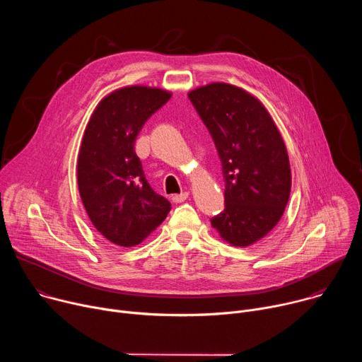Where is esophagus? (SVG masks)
I'll return each instance as SVG.
<instances>
[{
	"label": "esophagus",
	"mask_w": 362,
	"mask_h": 362,
	"mask_svg": "<svg viewBox=\"0 0 362 362\" xmlns=\"http://www.w3.org/2000/svg\"><path fill=\"white\" fill-rule=\"evenodd\" d=\"M187 197H189V193H187V192H182V193H179V194H173V196H172V200H173L175 203H182V202H185Z\"/></svg>",
	"instance_id": "obj_1"
}]
</instances>
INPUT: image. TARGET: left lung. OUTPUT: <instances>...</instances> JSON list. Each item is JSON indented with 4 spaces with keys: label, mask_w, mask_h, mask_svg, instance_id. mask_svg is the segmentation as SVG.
Instances as JSON below:
<instances>
[{
    "label": "left lung",
    "mask_w": 362,
    "mask_h": 362,
    "mask_svg": "<svg viewBox=\"0 0 362 362\" xmlns=\"http://www.w3.org/2000/svg\"><path fill=\"white\" fill-rule=\"evenodd\" d=\"M222 162L225 211L212 228L232 246H249L281 221L291 194L284 139L265 106L246 90L211 83L189 91Z\"/></svg>",
    "instance_id": "obj_1"
}]
</instances>
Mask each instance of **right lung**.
I'll return each instance as SVG.
<instances>
[{"label":"right lung","instance_id":"right-lung-1","mask_svg":"<svg viewBox=\"0 0 362 362\" xmlns=\"http://www.w3.org/2000/svg\"><path fill=\"white\" fill-rule=\"evenodd\" d=\"M170 97L159 87L117 88L101 98L86 126L77 162L78 192L94 228L115 245H139L172 209L150 187L134 151L141 127Z\"/></svg>","mask_w":362,"mask_h":362}]
</instances>
